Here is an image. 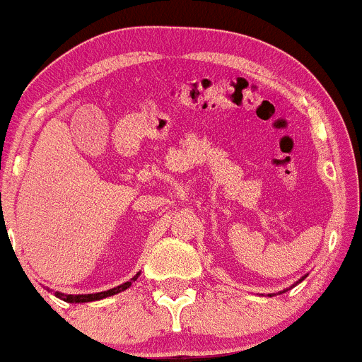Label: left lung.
Masks as SVG:
<instances>
[{
	"mask_svg": "<svg viewBox=\"0 0 362 362\" xmlns=\"http://www.w3.org/2000/svg\"><path fill=\"white\" fill-rule=\"evenodd\" d=\"M305 278H308V274H305V276H302V278H300L298 281H296V284H294V285H291V287H296V285H298L300 281H303V279H305ZM291 287H289V289H291ZM289 289H284V291H279L278 294H281V293H287V291H289ZM269 296H274V293H272V294H269Z\"/></svg>",
	"mask_w": 362,
	"mask_h": 362,
	"instance_id": "8db88e82",
	"label": "left lung"
}]
</instances>
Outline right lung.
Listing matches in <instances>:
<instances>
[{
  "label": "right lung",
  "instance_id": "right-lung-1",
  "mask_svg": "<svg viewBox=\"0 0 362 362\" xmlns=\"http://www.w3.org/2000/svg\"><path fill=\"white\" fill-rule=\"evenodd\" d=\"M139 276L138 274L134 276V278H130L129 281H124V284L117 285V287H114V289H108V291H103V293H93V294H64V293H54V296L60 300H64V302H68V303H84V302H95V300H103L106 298V296H114V294L117 293H123L124 289H129L130 285H132V281H136Z\"/></svg>",
  "mask_w": 362,
  "mask_h": 362
}]
</instances>
